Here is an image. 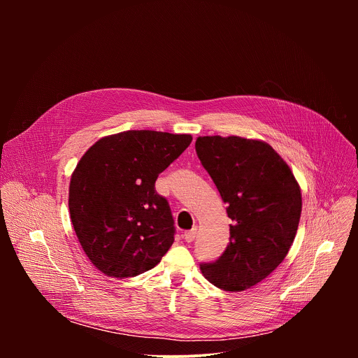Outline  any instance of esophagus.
I'll use <instances>...</instances> for the list:
<instances>
[{"instance_id": "1", "label": "esophagus", "mask_w": 358, "mask_h": 358, "mask_svg": "<svg viewBox=\"0 0 358 358\" xmlns=\"http://www.w3.org/2000/svg\"><path fill=\"white\" fill-rule=\"evenodd\" d=\"M195 235H196V228H192V229L184 232L182 238L185 239V242H192L195 239Z\"/></svg>"}]
</instances>
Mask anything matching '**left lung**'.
Segmentation results:
<instances>
[{
	"mask_svg": "<svg viewBox=\"0 0 358 358\" xmlns=\"http://www.w3.org/2000/svg\"><path fill=\"white\" fill-rule=\"evenodd\" d=\"M195 151L232 220L227 249L217 261L199 264L201 272L222 290H246L286 258L301 213L299 184L265 141L206 136L196 138Z\"/></svg>",
	"mask_w": 358,
	"mask_h": 358,
	"instance_id": "8db88e82",
	"label": "left lung"
}]
</instances>
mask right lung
<instances>
[{"mask_svg":"<svg viewBox=\"0 0 358 358\" xmlns=\"http://www.w3.org/2000/svg\"><path fill=\"white\" fill-rule=\"evenodd\" d=\"M189 134L129 130L96 141L69 185V213L90 262L108 276L131 278L155 268L174 242L176 227L156 180L189 145Z\"/></svg>","mask_w":358,"mask_h":358,"instance_id":"obj_1","label":"right lung"}]
</instances>
